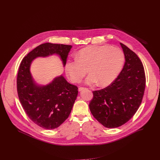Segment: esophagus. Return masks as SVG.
Wrapping results in <instances>:
<instances>
[{"instance_id": "obj_1", "label": "esophagus", "mask_w": 160, "mask_h": 160, "mask_svg": "<svg viewBox=\"0 0 160 160\" xmlns=\"http://www.w3.org/2000/svg\"><path fill=\"white\" fill-rule=\"evenodd\" d=\"M84 89H85V87H80L78 88V90H79V91H82V90H84Z\"/></svg>"}]
</instances>
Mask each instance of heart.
<instances>
[{
    "mask_svg": "<svg viewBox=\"0 0 160 160\" xmlns=\"http://www.w3.org/2000/svg\"><path fill=\"white\" fill-rule=\"evenodd\" d=\"M125 56L117 48L108 45H92L83 48L76 54V59H68L65 63V72L74 83H80L87 73L85 80L88 85L99 82L104 86L115 80L123 67Z\"/></svg>",
    "mask_w": 160,
    "mask_h": 160,
    "instance_id": "1",
    "label": "heart"
}]
</instances>
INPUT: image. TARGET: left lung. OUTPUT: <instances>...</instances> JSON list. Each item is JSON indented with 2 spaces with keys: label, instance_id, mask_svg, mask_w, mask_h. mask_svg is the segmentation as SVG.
<instances>
[{
  "label": "left lung",
  "instance_id": "8db88e82",
  "mask_svg": "<svg viewBox=\"0 0 160 160\" xmlns=\"http://www.w3.org/2000/svg\"><path fill=\"white\" fill-rule=\"evenodd\" d=\"M125 62L109 86L93 91L89 108L94 117L106 128L120 127L129 121L141 104L146 86L143 64L134 52L120 43Z\"/></svg>",
  "mask_w": 160,
  "mask_h": 160
}]
</instances>
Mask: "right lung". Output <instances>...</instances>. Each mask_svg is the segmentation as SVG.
Segmentation results:
<instances>
[{
  "instance_id": "add662e5",
  "label": "right lung",
  "mask_w": 160,
  "mask_h": 160,
  "mask_svg": "<svg viewBox=\"0 0 160 160\" xmlns=\"http://www.w3.org/2000/svg\"><path fill=\"white\" fill-rule=\"evenodd\" d=\"M72 48L70 45L42 43L24 57L19 68L17 91L19 101L28 118L45 129L56 128L68 118L78 95V87L68 83L62 75L47 85H38L31 75L30 64L37 57L56 54L64 66Z\"/></svg>"
}]
</instances>
